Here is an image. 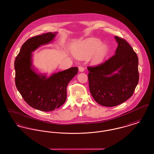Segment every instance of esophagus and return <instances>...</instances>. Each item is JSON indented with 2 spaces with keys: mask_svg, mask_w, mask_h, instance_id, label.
<instances>
[{
  "mask_svg": "<svg viewBox=\"0 0 154 154\" xmlns=\"http://www.w3.org/2000/svg\"><path fill=\"white\" fill-rule=\"evenodd\" d=\"M78 68H79V72H83V71H84V70H85V68H84L82 66H79Z\"/></svg>",
  "mask_w": 154,
  "mask_h": 154,
  "instance_id": "34e87169",
  "label": "esophagus"
}]
</instances>
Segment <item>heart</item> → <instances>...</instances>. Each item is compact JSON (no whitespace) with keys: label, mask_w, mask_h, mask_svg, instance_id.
Instances as JSON below:
<instances>
[{"label":"heart","mask_w":154,"mask_h":154,"mask_svg":"<svg viewBox=\"0 0 154 154\" xmlns=\"http://www.w3.org/2000/svg\"><path fill=\"white\" fill-rule=\"evenodd\" d=\"M101 45V42L97 39H90L76 45L73 48V52L78 57H88L93 53V59L96 62L101 61L105 57L106 48Z\"/></svg>","instance_id":"1"}]
</instances>
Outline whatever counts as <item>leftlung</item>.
Segmentation results:
<instances>
[{"label": "left lung", "mask_w": 154, "mask_h": 154, "mask_svg": "<svg viewBox=\"0 0 154 154\" xmlns=\"http://www.w3.org/2000/svg\"><path fill=\"white\" fill-rule=\"evenodd\" d=\"M115 38L118 46L113 56L96 66H88L91 96L99 104L109 107L131 97L139 81L137 54L125 39Z\"/></svg>", "instance_id": "8db88e82"}]
</instances>
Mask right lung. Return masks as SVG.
Wrapping results in <instances>:
<instances>
[{
	"instance_id": "add662e5",
	"label": "right lung",
	"mask_w": 154,
	"mask_h": 154,
	"mask_svg": "<svg viewBox=\"0 0 154 154\" xmlns=\"http://www.w3.org/2000/svg\"><path fill=\"white\" fill-rule=\"evenodd\" d=\"M56 34L46 33L28 39L14 61L17 89L28 105L45 112L52 111L65 103L66 86L78 71V67H71L47 78L32 68L31 53L41 45L49 43Z\"/></svg>"
}]
</instances>
